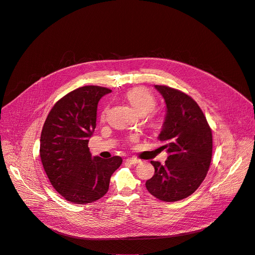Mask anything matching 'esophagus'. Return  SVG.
<instances>
[{"instance_id": "34e87169", "label": "esophagus", "mask_w": 255, "mask_h": 255, "mask_svg": "<svg viewBox=\"0 0 255 255\" xmlns=\"http://www.w3.org/2000/svg\"><path fill=\"white\" fill-rule=\"evenodd\" d=\"M127 162L128 163H130V164H132V165H137V164H139L141 161L140 160H138L137 158H128L127 159Z\"/></svg>"}]
</instances>
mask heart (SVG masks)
<instances>
[{"mask_svg":"<svg viewBox=\"0 0 255 255\" xmlns=\"http://www.w3.org/2000/svg\"><path fill=\"white\" fill-rule=\"evenodd\" d=\"M126 97L135 110L141 114L146 115L154 110L156 106L155 97L146 89L143 88H134L127 92ZM106 110L103 111L102 117L105 116Z\"/></svg>","mask_w":255,"mask_h":255,"instance_id":"1","label":"heart"}]
</instances>
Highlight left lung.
Wrapping results in <instances>:
<instances>
[{
  "instance_id": "1",
  "label": "left lung",
  "mask_w": 255,
  "mask_h": 255,
  "mask_svg": "<svg viewBox=\"0 0 255 255\" xmlns=\"http://www.w3.org/2000/svg\"><path fill=\"white\" fill-rule=\"evenodd\" d=\"M166 103V115L158 139L168 153L165 164L151 161L155 173L147 190L165 202L191 195L206 177L212 158V132L198 104L187 94L155 85Z\"/></svg>"
}]
</instances>
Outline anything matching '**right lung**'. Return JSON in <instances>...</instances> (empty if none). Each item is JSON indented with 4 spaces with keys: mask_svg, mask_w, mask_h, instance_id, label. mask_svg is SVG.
<instances>
[{
    "mask_svg": "<svg viewBox=\"0 0 255 255\" xmlns=\"http://www.w3.org/2000/svg\"><path fill=\"white\" fill-rule=\"evenodd\" d=\"M108 93L110 89L100 86L80 87L61 98L44 123L41 161L51 184L67 201L86 204L103 197L122 164L120 156L92 157L88 147L98 103Z\"/></svg>",
    "mask_w": 255,
    "mask_h": 255,
    "instance_id": "obj_1",
    "label": "right lung"
}]
</instances>
